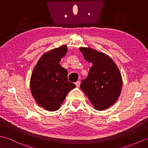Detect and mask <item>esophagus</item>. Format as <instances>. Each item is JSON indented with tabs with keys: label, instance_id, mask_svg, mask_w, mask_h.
Listing matches in <instances>:
<instances>
[{
	"label": "esophagus",
	"instance_id": "1",
	"mask_svg": "<svg viewBox=\"0 0 148 148\" xmlns=\"http://www.w3.org/2000/svg\"><path fill=\"white\" fill-rule=\"evenodd\" d=\"M75 85H76L77 87H79L80 85V81H77V82H75Z\"/></svg>",
	"mask_w": 148,
	"mask_h": 148
}]
</instances>
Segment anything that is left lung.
Wrapping results in <instances>:
<instances>
[{
    "mask_svg": "<svg viewBox=\"0 0 148 148\" xmlns=\"http://www.w3.org/2000/svg\"><path fill=\"white\" fill-rule=\"evenodd\" d=\"M88 62H92L88 76L82 80L80 88L85 92L95 109L103 110L110 107L121 91L122 77L112 59L91 48H80Z\"/></svg>",
    "mask_w": 148,
    "mask_h": 148,
    "instance_id": "obj_1",
    "label": "left lung"
}]
</instances>
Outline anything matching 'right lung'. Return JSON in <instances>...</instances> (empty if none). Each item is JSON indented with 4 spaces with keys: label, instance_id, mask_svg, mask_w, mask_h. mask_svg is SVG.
<instances>
[{
    "label": "right lung",
    "instance_id": "add662e5",
    "mask_svg": "<svg viewBox=\"0 0 148 148\" xmlns=\"http://www.w3.org/2000/svg\"><path fill=\"white\" fill-rule=\"evenodd\" d=\"M67 52L66 45L45 53L31 78V91L39 105L49 111L58 110L68 92L75 85L68 80V71L59 62Z\"/></svg>",
    "mask_w": 148,
    "mask_h": 148
}]
</instances>
